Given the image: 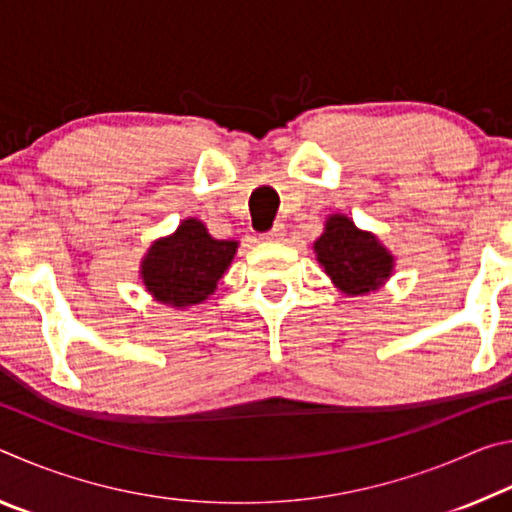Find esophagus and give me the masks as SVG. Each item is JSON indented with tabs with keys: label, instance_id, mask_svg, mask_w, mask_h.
<instances>
[{
	"label": "esophagus",
	"instance_id": "esophagus-1",
	"mask_svg": "<svg viewBox=\"0 0 512 512\" xmlns=\"http://www.w3.org/2000/svg\"><path fill=\"white\" fill-rule=\"evenodd\" d=\"M264 239H282L284 237V223H275L271 230L264 232Z\"/></svg>",
	"mask_w": 512,
	"mask_h": 512
}]
</instances>
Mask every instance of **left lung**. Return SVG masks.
Masks as SVG:
<instances>
[{"instance_id":"1","label":"left lung","mask_w":512,"mask_h":512,"mask_svg":"<svg viewBox=\"0 0 512 512\" xmlns=\"http://www.w3.org/2000/svg\"><path fill=\"white\" fill-rule=\"evenodd\" d=\"M314 250L325 273L348 296H363L375 291L393 271V257L377 237L361 232L348 216L334 214Z\"/></svg>"}]
</instances>
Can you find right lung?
<instances>
[{
	"label": "right lung",
	"mask_w": 512,
	"mask_h": 512,
	"mask_svg": "<svg viewBox=\"0 0 512 512\" xmlns=\"http://www.w3.org/2000/svg\"><path fill=\"white\" fill-rule=\"evenodd\" d=\"M235 253L237 241L214 239L201 221L187 219L176 235L151 246L142 264L144 284L164 305H198L214 293Z\"/></svg>",
	"instance_id": "obj_1"
}]
</instances>
